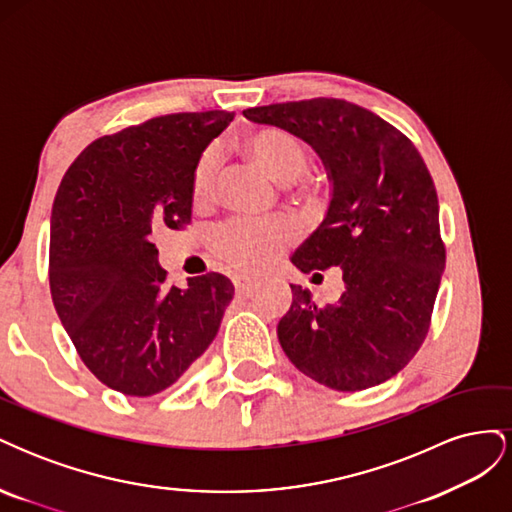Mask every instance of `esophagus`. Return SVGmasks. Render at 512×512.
I'll return each instance as SVG.
<instances>
[{
    "label": "esophagus",
    "instance_id": "34e87169",
    "mask_svg": "<svg viewBox=\"0 0 512 512\" xmlns=\"http://www.w3.org/2000/svg\"><path fill=\"white\" fill-rule=\"evenodd\" d=\"M256 290H258V284H254V282L235 280V292L239 294V297H243V299H250V297H254Z\"/></svg>",
    "mask_w": 512,
    "mask_h": 512
}]
</instances>
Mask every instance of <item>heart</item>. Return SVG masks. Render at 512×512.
<instances>
[{
    "label": "heart",
    "instance_id": "b5f03b06",
    "mask_svg": "<svg viewBox=\"0 0 512 512\" xmlns=\"http://www.w3.org/2000/svg\"><path fill=\"white\" fill-rule=\"evenodd\" d=\"M243 149L265 173L282 185L297 181L309 166V147L299 136L280 128L254 130L243 141ZM301 196H312L316 185L299 179ZM192 205L205 207L215 194V160L203 153L192 170ZM294 237L292 226L273 222H230L213 235L211 247L226 267L243 275H254L271 267L282 247Z\"/></svg>",
    "mask_w": 512,
    "mask_h": 512
}]
</instances>
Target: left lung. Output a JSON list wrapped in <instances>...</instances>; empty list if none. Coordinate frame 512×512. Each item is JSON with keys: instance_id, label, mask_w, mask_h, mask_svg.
Listing matches in <instances>:
<instances>
[{"instance_id": "8db88e82", "label": "left lung", "mask_w": 512, "mask_h": 512, "mask_svg": "<svg viewBox=\"0 0 512 512\" xmlns=\"http://www.w3.org/2000/svg\"><path fill=\"white\" fill-rule=\"evenodd\" d=\"M243 115L303 138L333 181L327 218L292 265L303 273L339 267L346 286L322 307L290 286L292 305L277 324L286 356L335 391L386 382L423 346L446 262L436 185L421 153L389 121L339 98Z\"/></svg>"}]
</instances>
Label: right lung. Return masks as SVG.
<instances>
[{"label": "right lung", "mask_w": 512, "mask_h": 512, "mask_svg": "<svg viewBox=\"0 0 512 512\" xmlns=\"http://www.w3.org/2000/svg\"><path fill=\"white\" fill-rule=\"evenodd\" d=\"M235 113H173L87 145L53 203L49 284L85 367L108 389L151 397L218 335L232 301L220 273L181 290L158 265L153 232L192 222V170Z\"/></svg>", "instance_id": "1"}]
</instances>
